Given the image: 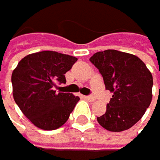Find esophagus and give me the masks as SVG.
Instances as JSON below:
<instances>
[{
  "instance_id": "esophagus-1",
  "label": "esophagus",
  "mask_w": 160,
  "mask_h": 160,
  "mask_svg": "<svg viewBox=\"0 0 160 160\" xmlns=\"http://www.w3.org/2000/svg\"><path fill=\"white\" fill-rule=\"evenodd\" d=\"M84 98L86 100H89V101H94L95 100V97H94V96H92V95H90V96H84Z\"/></svg>"
}]
</instances>
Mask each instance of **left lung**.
Wrapping results in <instances>:
<instances>
[{"label": "left lung", "mask_w": 160, "mask_h": 160, "mask_svg": "<svg viewBox=\"0 0 160 160\" xmlns=\"http://www.w3.org/2000/svg\"><path fill=\"white\" fill-rule=\"evenodd\" d=\"M90 61L102 75L106 90L113 94L106 112L97 117L98 123L113 132L132 127L151 102L150 71L137 56L117 50L97 52Z\"/></svg>", "instance_id": "1"}]
</instances>
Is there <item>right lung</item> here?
<instances>
[{
    "label": "right lung",
    "mask_w": 160,
    "mask_h": 160,
    "mask_svg": "<svg viewBox=\"0 0 160 160\" xmlns=\"http://www.w3.org/2000/svg\"><path fill=\"white\" fill-rule=\"evenodd\" d=\"M77 58L55 51L27 55L12 74L13 96L21 111L35 126L44 130L61 127L80 100L71 93L56 92L66 83L65 74Z\"/></svg>",
    "instance_id": "1"
}]
</instances>
